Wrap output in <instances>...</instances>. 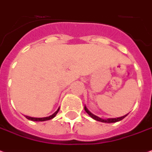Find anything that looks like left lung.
I'll list each match as a JSON object with an SVG mask.
<instances>
[{"instance_id": "left-lung-1", "label": "left lung", "mask_w": 152, "mask_h": 152, "mask_svg": "<svg viewBox=\"0 0 152 152\" xmlns=\"http://www.w3.org/2000/svg\"><path fill=\"white\" fill-rule=\"evenodd\" d=\"M84 109H85V111L87 112V114L89 115L90 117H91V118H93L94 120L96 121H100V122H104V123H114V122H117V121H121L122 119H124L125 117L128 115V114H126V115H125V116H123V117H117V118H108V119H102V118H100V117H97V116H96V115H94L93 113H91V112L87 109V108L85 106L84 107Z\"/></svg>"}]
</instances>
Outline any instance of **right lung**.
Segmentation results:
<instances>
[{"instance_id": "right-lung-1", "label": "right lung", "mask_w": 152, "mask_h": 152, "mask_svg": "<svg viewBox=\"0 0 152 152\" xmlns=\"http://www.w3.org/2000/svg\"><path fill=\"white\" fill-rule=\"evenodd\" d=\"M60 108H58L53 115H51L49 117H28V116H25L26 119H28L30 121H48L53 119V117H56V115L57 114L58 111H59Z\"/></svg>"}]
</instances>
